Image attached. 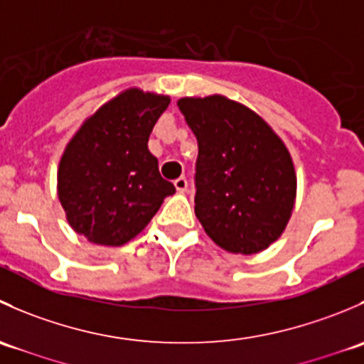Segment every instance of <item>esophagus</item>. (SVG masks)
I'll list each match as a JSON object with an SVG mask.
<instances>
[{"instance_id":"esophagus-1","label":"esophagus","mask_w":364,"mask_h":364,"mask_svg":"<svg viewBox=\"0 0 364 364\" xmlns=\"http://www.w3.org/2000/svg\"><path fill=\"white\" fill-rule=\"evenodd\" d=\"M174 186H176V190H178V192H186V188H188V181H186V178H178L174 181Z\"/></svg>"}]
</instances>
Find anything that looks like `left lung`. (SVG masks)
<instances>
[{
    "label": "left lung",
    "mask_w": 364,
    "mask_h": 364,
    "mask_svg": "<svg viewBox=\"0 0 364 364\" xmlns=\"http://www.w3.org/2000/svg\"><path fill=\"white\" fill-rule=\"evenodd\" d=\"M179 109L199 142L196 216L213 243L253 255L284 234L297 178L287 146L247 105L223 97H183Z\"/></svg>",
    "instance_id": "1"
}]
</instances>
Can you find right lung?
<instances>
[{
  "label": "right lung",
  "instance_id": "add662e5",
  "mask_svg": "<svg viewBox=\"0 0 364 364\" xmlns=\"http://www.w3.org/2000/svg\"><path fill=\"white\" fill-rule=\"evenodd\" d=\"M168 95L127 87L87 116L58 167V199L73 230L98 247H123L142 232L174 185L149 151Z\"/></svg>",
  "mask_w": 364,
  "mask_h": 364
}]
</instances>
